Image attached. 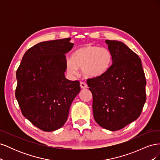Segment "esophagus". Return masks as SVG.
Wrapping results in <instances>:
<instances>
[{
  "mask_svg": "<svg viewBox=\"0 0 160 160\" xmlns=\"http://www.w3.org/2000/svg\"><path fill=\"white\" fill-rule=\"evenodd\" d=\"M80 86L81 89H87L88 88V85H87L85 82H81L80 83Z\"/></svg>",
  "mask_w": 160,
  "mask_h": 160,
  "instance_id": "obj_1",
  "label": "esophagus"
}]
</instances>
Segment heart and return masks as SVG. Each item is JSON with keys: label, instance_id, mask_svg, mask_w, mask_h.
<instances>
[{"label": "heart", "instance_id": "heart-1", "mask_svg": "<svg viewBox=\"0 0 160 160\" xmlns=\"http://www.w3.org/2000/svg\"><path fill=\"white\" fill-rule=\"evenodd\" d=\"M111 62L112 56L108 49L86 44L74 51L71 59L67 61L66 65L71 74H77L80 68L85 77L96 78L108 71Z\"/></svg>", "mask_w": 160, "mask_h": 160}]
</instances>
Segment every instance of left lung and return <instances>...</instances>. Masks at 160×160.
Here are the masks:
<instances>
[{"mask_svg":"<svg viewBox=\"0 0 160 160\" xmlns=\"http://www.w3.org/2000/svg\"><path fill=\"white\" fill-rule=\"evenodd\" d=\"M112 65L105 74L88 79L93 95L95 122L106 129L116 131L136 120L146 101V80L142 61L118 41L106 40Z\"/></svg>","mask_w":160,"mask_h":160,"instance_id":"left-lung-1","label":"left lung"}]
</instances>
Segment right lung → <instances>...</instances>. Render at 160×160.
I'll list each match as a JSON object with an SVG mask.
<instances>
[{"label":"right lung","mask_w":160,"mask_h":160,"mask_svg":"<svg viewBox=\"0 0 160 160\" xmlns=\"http://www.w3.org/2000/svg\"><path fill=\"white\" fill-rule=\"evenodd\" d=\"M70 38L38 43L23 55L16 72L15 96L25 118L40 129L63 126L72 101L81 90L78 81L65 78V54Z\"/></svg>","instance_id":"obj_1"}]
</instances>
